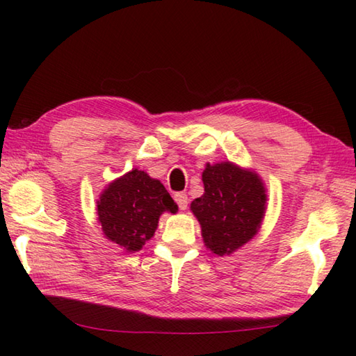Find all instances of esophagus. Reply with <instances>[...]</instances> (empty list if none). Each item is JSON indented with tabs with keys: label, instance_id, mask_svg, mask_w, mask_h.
<instances>
[{
	"label": "esophagus",
	"instance_id": "1",
	"mask_svg": "<svg viewBox=\"0 0 356 356\" xmlns=\"http://www.w3.org/2000/svg\"><path fill=\"white\" fill-rule=\"evenodd\" d=\"M174 199H176L179 208L185 211L188 208V203H190V200H188V195L185 193H177L176 195H174Z\"/></svg>",
	"mask_w": 356,
	"mask_h": 356
}]
</instances>
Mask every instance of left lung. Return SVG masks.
I'll return each mask as SVG.
<instances>
[{"label": "left lung", "mask_w": 356, "mask_h": 356, "mask_svg": "<svg viewBox=\"0 0 356 356\" xmlns=\"http://www.w3.org/2000/svg\"><path fill=\"white\" fill-rule=\"evenodd\" d=\"M203 193L191 202L207 249L231 255L259 234L266 214L268 190L251 168L225 161L207 163L202 172Z\"/></svg>", "instance_id": "8db88e82"}]
</instances>
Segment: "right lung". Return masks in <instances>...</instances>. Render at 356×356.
<instances>
[{
    "mask_svg": "<svg viewBox=\"0 0 356 356\" xmlns=\"http://www.w3.org/2000/svg\"><path fill=\"white\" fill-rule=\"evenodd\" d=\"M179 207L161 180L133 168L104 188L96 200L97 222L104 237L125 252H139L157 229L163 213Z\"/></svg>",
    "mask_w": 356,
    "mask_h": 356,
    "instance_id": "1",
    "label": "right lung"
}]
</instances>
